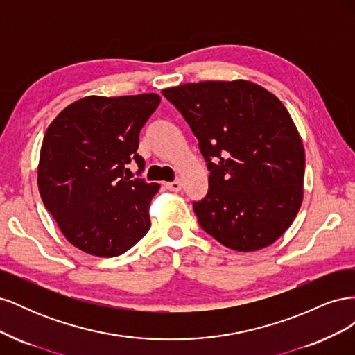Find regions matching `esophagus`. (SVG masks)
I'll return each mask as SVG.
<instances>
[{
    "instance_id": "34e87169",
    "label": "esophagus",
    "mask_w": 355,
    "mask_h": 355,
    "mask_svg": "<svg viewBox=\"0 0 355 355\" xmlns=\"http://www.w3.org/2000/svg\"><path fill=\"white\" fill-rule=\"evenodd\" d=\"M166 188L167 189H170V191H175V192H178V191H180V188H182V184L179 180H175V182H166Z\"/></svg>"
}]
</instances>
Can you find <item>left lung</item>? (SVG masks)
<instances>
[{
	"label": "left lung",
	"instance_id": "1",
	"mask_svg": "<svg viewBox=\"0 0 355 355\" xmlns=\"http://www.w3.org/2000/svg\"><path fill=\"white\" fill-rule=\"evenodd\" d=\"M200 142L209 192L194 202L201 228L228 249L254 252L292 225L304 200L305 149L286 106L252 81L164 89Z\"/></svg>",
	"mask_w": 355,
	"mask_h": 355
}]
</instances>
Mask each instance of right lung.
I'll return each mask as SVG.
<instances>
[{"label":"right lung","instance_id":"right-lung-1","mask_svg":"<svg viewBox=\"0 0 355 355\" xmlns=\"http://www.w3.org/2000/svg\"><path fill=\"white\" fill-rule=\"evenodd\" d=\"M157 93L85 96L51 121L42 139L38 189L65 239L84 253L123 254L151 228L158 184L124 176L139 155V133L157 110Z\"/></svg>","mask_w":355,"mask_h":355}]
</instances>
